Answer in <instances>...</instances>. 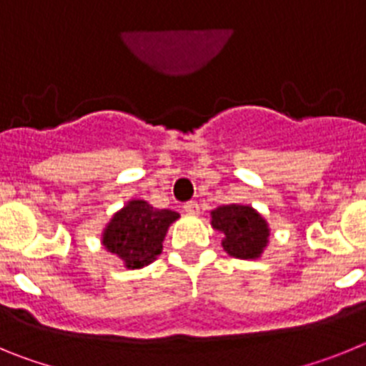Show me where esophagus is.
I'll use <instances>...</instances> for the list:
<instances>
[{"label":"esophagus","instance_id":"1","mask_svg":"<svg viewBox=\"0 0 366 366\" xmlns=\"http://www.w3.org/2000/svg\"><path fill=\"white\" fill-rule=\"evenodd\" d=\"M183 211L189 212V214H196V212L199 211V205L196 202H187L185 205H183Z\"/></svg>","mask_w":366,"mask_h":366}]
</instances>
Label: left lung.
I'll return each mask as SVG.
<instances>
[{
	"mask_svg": "<svg viewBox=\"0 0 366 366\" xmlns=\"http://www.w3.org/2000/svg\"><path fill=\"white\" fill-rule=\"evenodd\" d=\"M212 227L223 236L222 245L231 257L254 260L267 245L266 219L247 205H222L211 212Z\"/></svg>",
	"mask_w": 366,
	"mask_h": 366,
	"instance_id": "left-lung-1",
	"label": "left lung"
}]
</instances>
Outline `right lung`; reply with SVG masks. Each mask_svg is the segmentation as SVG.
Masks as SVG:
<instances>
[{
  "label": "right lung",
  "mask_w": 366,
  "mask_h": 366,
  "mask_svg": "<svg viewBox=\"0 0 366 366\" xmlns=\"http://www.w3.org/2000/svg\"><path fill=\"white\" fill-rule=\"evenodd\" d=\"M177 218V212L154 209L143 199H132L108 223L102 232V244L109 253L122 258L128 269H139L159 257L164 234Z\"/></svg>",
  "instance_id": "1"
}]
</instances>
